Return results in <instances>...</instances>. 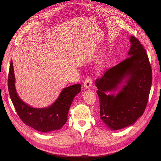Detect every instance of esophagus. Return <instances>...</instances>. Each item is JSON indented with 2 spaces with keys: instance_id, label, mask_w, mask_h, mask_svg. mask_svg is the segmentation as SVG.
Returning a JSON list of instances; mask_svg holds the SVG:
<instances>
[{
  "instance_id": "obj_1",
  "label": "esophagus",
  "mask_w": 161,
  "mask_h": 161,
  "mask_svg": "<svg viewBox=\"0 0 161 161\" xmlns=\"http://www.w3.org/2000/svg\"><path fill=\"white\" fill-rule=\"evenodd\" d=\"M92 77H86L84 82V86L85 88L90 89L92 87Z\"/></svg>"
}]
</instances>
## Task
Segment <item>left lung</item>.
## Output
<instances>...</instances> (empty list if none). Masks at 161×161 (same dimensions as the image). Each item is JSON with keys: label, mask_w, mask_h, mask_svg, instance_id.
I'll return each instance as SVG.
<instances>
[{"label": "left lung", "mask_w": 161, "mask_h": 161, "mask_svg": "<svg viewBox=\"0 0 161 161\" xmlns=\"http://www.w3.org/2000/svg\"><path fill=\"white\" fill-rule=\"evenodd\" d=\"M130 42V57L95 80L101 119L115 130L132 125L142 115L152 86V70L145 49L134 36H131ZM124 78L127 79V84L116 96L105 94L116 90Z\"/></svg>", "instance_id": "obj_1"}]
</instances>
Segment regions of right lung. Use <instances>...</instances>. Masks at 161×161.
<instances>
[{
  "label": "right lung",
  "mask_w": 161,
  "mask_h": 161,
  "mask_svg": "<svg viewBox=\"0 0 161 161\" xmlns=\"http://www.w3.org/2000/svg\"><path fill=\"white\" fill-rule=\"evenodd\" d=\"M8 85L11 100L21 120L36 131L42 132L58 130L64 125L73 98L81 90L80 84L72 85L62 91L57 100L51 106L42 109L31 108L23 103L16 92L12 60L9 69Z\"/></svg>",
  "instance_id": "obj_1"
}]
</instances>
